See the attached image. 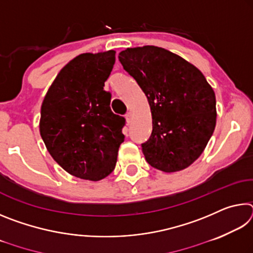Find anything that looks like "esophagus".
<instances>
[{
	"label": "esophagus",
	"instance_id": "esophagus-1",
	"mask_svg": "<svg viewBox=\"0 0 253 253\" xmlns=\"http://www.w3.org/2000/svg\"><path fill=\"white\" fill-rule=\"evenodd\" d=\"M125 117H126V121H127V123L129 124V123L131 122V119H132V114H131V113H127Z\"/></svg>",
	"mask_w": 253,
	"mask_h": 253
}]
</instances>
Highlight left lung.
<instances>
[{"mask_svg":"<svg viewBox=\"0 0 253 253\" xmlns=\"http://www.w3.org/2000/svg\"><path fill=\"white\" fill-rule=\"evenodd\" d=\"M118 58L151 107L153 131L142 144L147 163L165 173L188 168L203 153L215 128L212 87L195 66L160 46L128 48Z\"/></svg>","mask_w":253,"mask_h":253,"instance_id":"left-lung-1","label":"left lung"}]
</instances>
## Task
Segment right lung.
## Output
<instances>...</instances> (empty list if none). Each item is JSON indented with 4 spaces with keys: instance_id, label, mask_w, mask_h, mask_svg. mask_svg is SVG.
I'll return each mask as SVG.
<instances>
[{
    "instance_id": "add662e5",
    "label": "right lung",
    "mask_w": 253,
    "mask_h": 253,
    "mask_svg": "<svg viewBox=\"0 0 253 253\" xmlns=\"http://www.w3.org/2000/svg\"><path fill=\"white\" fill-rule=\"evenodd\" d=\"M116 51L77 55L62 68L41 106L40 135L53 160L76 177L100 181L116 166L125 118L104 90Z\"/></svg>"
}]
</instances>
